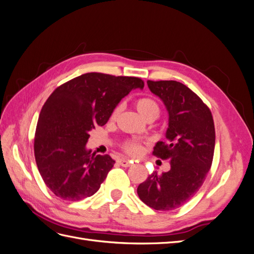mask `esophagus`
Wrapping results in <instances>:
<instances>
[{"label": "esophagus", "instance_id": "34e87169", "mask_svg": "<svg viewBox=\"0 0 254 254\" xmlns=\"http://www.w3.org/2000/svg\"><path fill=\"white\" fill-rule=\"evenodd\" d=\"M119 163H120L123 167H129L130 165H131L132 162H131V161H128V160L123 158V159H120V160H119Z\"/></svg>", "mask_w": 254, "mask_h": 254}]
</instances>
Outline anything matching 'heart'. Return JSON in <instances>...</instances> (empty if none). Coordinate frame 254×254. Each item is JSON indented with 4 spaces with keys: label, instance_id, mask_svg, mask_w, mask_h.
Here are the masks:
<instances>
[{
    "label": "heart",
    "instance_id": "b5f03b06",
    "mask_svg": "<svg viewBox=\"0 0 254 254\" xmlns=\"http://www.w3.org/2000/svg\"><path fill=\"white\" fill-rule=\"evenodd\" d=\"M135 108L144 119H147L149 117L158 118V115L160 113V108H159L158 103L151 97H141L139 99H136ZM119 111H120V107L115 108V110L112 113V118L117 117ZM124 149L128 153H130V155H137V153L141 152L142 146L140 143L131 140V141L125 142Z\"/></svg>",
    "mask_w": 254,
    "mask_h": 254
}]
</instances>
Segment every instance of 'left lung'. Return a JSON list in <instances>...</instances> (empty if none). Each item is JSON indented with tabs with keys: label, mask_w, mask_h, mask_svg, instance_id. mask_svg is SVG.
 I'll list each match as a JSON object with an SVG mask.
<instances>
[{
	"label": "left lung",
	"mask_w": 254,
	"mask_h": 254,
	"mask_svg": "<svg viewBox=\"0 0 254 254\" xmlns=\"http://www.w3.org/2000/svg\"><path fill=\"white\" fill-rule=\"evenodd\" d=\"M147 84L168 113L166 141H159L152 153L171 159V170L151 174L137 187V195L152 209L171 211L189 201L205 180L214 155V121L200 97L183 83L148 80Z\"/></svg>",
	"instance_id": "1"
}]
</instances>
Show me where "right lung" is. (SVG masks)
Segmentation results:
<instances>
[{
    "mask_svg": "<svg viewBox=\"0 0 254 254\" xmlns=\"http://www.w3.org/2000/svg\"><path fill=\"white\" fill-rule=\"evenodd\" d=\"M136 88H144L142 79L87 73L50 95L38 120L34 150L42 179L57 197L78 201L101 188L115 161L87 148L89 133L104 126L122 98Z\"/></svg>",
    "mask_w": 254,
    "mask_h": 254,
    "instance_id": "obj_1",
    "label": "right lung"
}]
</instances>
